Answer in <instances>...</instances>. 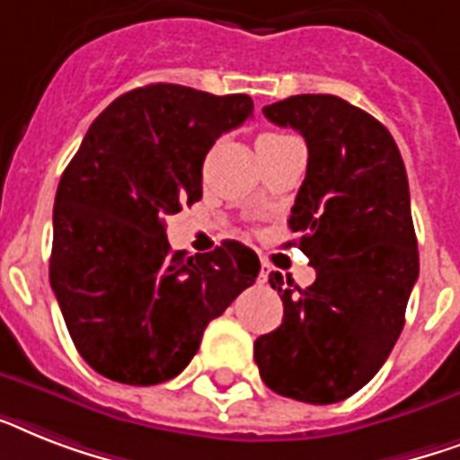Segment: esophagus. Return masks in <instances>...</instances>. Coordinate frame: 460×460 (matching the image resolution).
Segmentation results:
<instances>
[{
    "mask_svg": "<svg viewBox=\"0 0 460 460\" xmlns=\"http://www.w3.org/2000/svg\"><path fill=\"white\" fill-rule=\"evenodd\" d=\"M269 271H271V264H269L267 260H262V264H260V276H257V279H260V283L267 281Z\"/></svg>",
    "mask_w": 460,
    "mask_h": 460,
    "instance_id": "1",
    "label": "esophagus"
}]
</instances>
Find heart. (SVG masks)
I'll return each mask as SVG.
<instances>
[{"label": "heart", "instance_id": "1", "mask_svg": "<svg viewBox=\"0 0 460 460\" xmlns=\"http://www.w3.org/2000/svg\"><path fill=\"white\" fill-rule=\"evenodd\" d=\"M283 137H286V134H276V132H267V134H262V137H260V141H271V139H283Z\"/></svg>", "mask_w": 460, "mask_h": 460}]
</instances>
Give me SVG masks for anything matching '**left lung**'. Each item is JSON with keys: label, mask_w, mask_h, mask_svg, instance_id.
<instances>
[{"label": "left lung", "mask_w": 460, "mask_h": 460, "mask_svg": "<svg viewBox=\"0 0 460 460\" xmlns=\"http://www.w3.org/2000/svg\"><path fill=\"white\" fill-rule=\"evenodd\" d=\"M262 113L307 141L288 226L316 281L302 290L269 274L283 321L255 340V361L276 394L335 404L380 371L404 328L418 279L404 160L385 125L338 96H290Z\"/></svg>", "instance_id": "left-lung-1"}]
</instances>
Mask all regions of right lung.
<instances>
[{
	"label": "right lung",
	"mask_w": 460,
	"mask_h": 460,
	"mask_svg": "<svg viewBox=\"0 0 460 460\" xmlns=\"http://www.w3.org/2000/svg\"><path fill=\"white\" fill-rule=\"evenodd\" d=\"M252 115L248 94L148 84L92 122L58 181L49 281L77 352L125 385L184 371L205 326L252 286L260 260L238 241L172 252L165 217L203 198L212 144Z\"/></svg>",
	"instance_id": "obj_1"
}]
</instances>
